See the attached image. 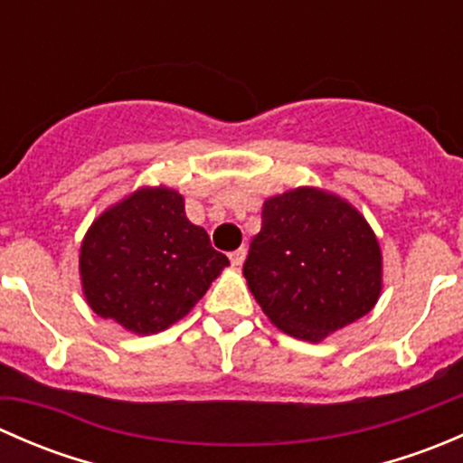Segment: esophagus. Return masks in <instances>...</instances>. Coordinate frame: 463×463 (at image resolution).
Segmentation results:
<instances>
[{"label":"esophagus","instance_id":"esophagus-1","mask_svg":"<svg viewBox=\"0 0 463 463\" xmlns=\"http://www.w3.org/2000/svg\"><path fill=\"white\" fill-rule=\"evenodd\" d=\"M228 258H231V264L232 266H241V261H244V258H246V250L244 249H237V250H232V253L228 255Z\"/></svg>","mask_w":463,"mask_h":463}]
</instances>
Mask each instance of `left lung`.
I'll use <instances>...</instances> for the list:
<instances>
[{
	"mask_svg": "<svg viewBox=\"0 0 463 463\" xmlns=\"http://www.w3.org/2000/svg\"><path fill=\"white\" fill-rule=\"evenodd\" d=\"M244 278L275 326L318 343L376 305L381 249L347 202L298 188L264 203Z\"/></svg>",
	"mask_w": 463,
	"mask_h": 463,
	"instance_id": "1",
	"label": "left lung"
}]
</instances>
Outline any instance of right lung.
<instances>
[{"label": "right lung", "instance_id": "add662e5", "mask_svg": "<svg viewBox=\"0 0 463 463\" xmlns=\"http://www.w3.org/2000/svg\"><path fill=\"white\" fill-rule=\"evenodd\" d=\"M228 264L167 188H143L102 213L80 249L89 307L134 334L184 318Z\"/></svg>", "mask_w": 463, "mask_h": 463}]
</instances>
